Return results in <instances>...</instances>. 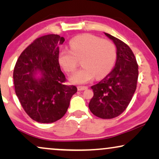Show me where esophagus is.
<instances>
[{"mask_svg": "<svg viewBox=\"0 0 159 159\" xmlns=\"http://www.w3.org/2000/svg\"><path fill=\"white\" fill-rule=\"evenodd\" d=\"M88 89V87L87 86H78L77 87V90L79 91H82L84 90H87Z\"/></svg>", "mask_w": 159, "mask_h": 159, "instance_id": "1", "label": "esophagus"}]
</instances>
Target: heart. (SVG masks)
Masks as SVG:
<instances>
[{"mask_svg": "<svg viewBox=\"0 0 159 159\" xmlns=\"http://www.w3.org/2000/svg\"><path fill=\"white\" fill-rule=\"evenodd\" d=\"M70 49H64L58 54V63L65 71L71 73L82 59L83 67L71 76L73 84H84L106 77L111 71L116 58V48L108 40H101L91 34L75 37L69 43Z\"/></svg>", "mask_w": 159, "mask_h": 159, "instance_id": "obj_1", "label": "heart"}]
</instances>
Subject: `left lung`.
I'll use <instances>...</instances> for the list:
<instances>
[{
  "label": "left lung",
  "instance_id": "1",
  "mask_svg": "<svg viewBox=\"0 0 159 159\" xmlns=\"http://www.w3.org/2000/svg\"><path fill=\"white\" fill-rule=\"evenodd\" d=\"M116 47V61L113 70L98 83L93 85V97L89 108L101 119H113L125 111L137 88L138 65L128 45L108 33Z\"/></svg>",
  "mask_w": 159,
  "mask_h": 159
}]
</instances>
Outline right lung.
<instances>
[{
  "instance_id": "add662e5",
  "label": "right lung",
  "mask_w": 159,
  "mask_h": 159,
  "mask_svg": "<svg viewBox=\"0 0 159 159\" xmlns=\"http://www.w3.org/2000/svg\"><path fill=\"white\" fill-rule=\"evenodd\" d=\"M64 40L58 34L40 37L24 50L15 65L16 96L28 116L38 122L53 123L62 118L77 91L75 85L65 84L58 63L59 45ZM38 72L40 79L35 77Z\"/></svg>"
}]
</instances>
